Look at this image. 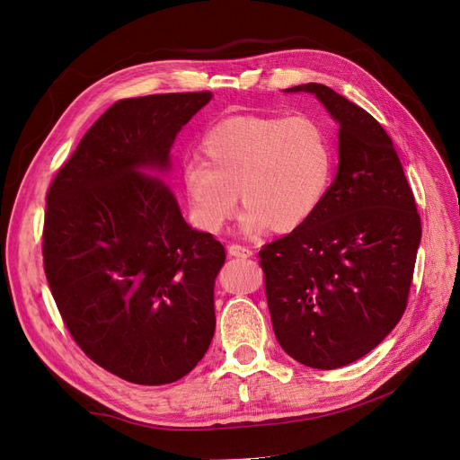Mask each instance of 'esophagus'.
I'll use <instances>...</instances> for the list:
<instances>
[{
    "instance_id": "1",
    "label": "esophagus",
    "mask_w": 460,
    "mask_h": 460,
    "mask_svg": "<svg viewBox=\"0 0 460 460\" xmlns=\"http://www.w3.org/2000/svg\"><path fill=\"white\" fill-rule=\"evenodd\" d=\"M227 252H229V255H233V257H244V259H248V257H252V255H253V252H252L248 246L236 244V243L229 244Z\"/></svg>"
}]
</instances>
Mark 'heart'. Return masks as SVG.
Masks as SVG:
<instances>
[{
    "label": "heart",
    "mask_w": 460,
    "mask_h": 460,
    "mask_svg": "<svg viewBox=\"0 0 460 460\" xmlns=\"http://www.w3.org/2000/svg\"><path fill=\"white\" fill-rule=\"evenodd\" d=\"M199 147L205 160H184L181 184L191 222L205 231L229 222L236 191L246 231H293L315 214L330 184V137L305 115L229 117L203 134Z\"/></svg>",
    "instance_id": "heart-1"
}]
</instances>
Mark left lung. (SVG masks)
<instances>
[{"label":"left lung","instance_id":"1","mask_svg":"<svg viewBox=\"0 0 460 460\" xmlns=\"http://www.w3.org/2000/svg\"><path fill=\"white\" fill-rule=\"evenodd\" d=\"M317 96L340 123V165L309 220L259 252L281 349L313 369L364 358L401 321L421 240L404 169L378 120L323 84Z\"/></svg>","mask_w":460,"mask_h":460}]
</instances>
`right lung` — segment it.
<instances>
[{
    "instance_id": "1",
    "label": "right lung",
    "mask_w": 460,
    "mask_h": 460,
    "mask_svg": "<svg viewBox=\"0 0 460 460\" xmlns=\"http://www.w3.org/2000/svg\"><path fill=\"white\" fill-rule=\"evenodd\" d=\"M210 91L117 101L85 132L46 193L44 274L72 340L119 378L188 375L216 328L226 248L191 229L164 182L139 169L169 151Z\"/></svg>"
}]
</instances>
